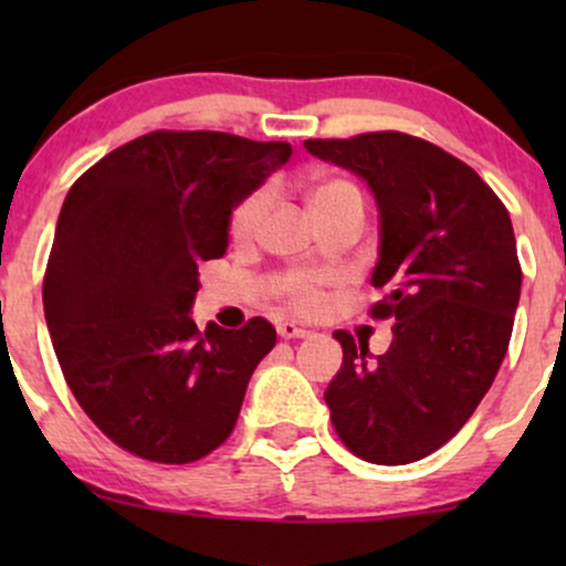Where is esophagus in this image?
<instances>
[{
    "label": "esophagus",
    "instance_id": "34e87169",
    "mask_svg": "<svg viewBox=\"0 0 566 566\" xmlns=\"http://www.w3.org/2000/svg\"><path fill=\"white\" fill-rule=\"evenodd\" d=\"M276 333H279V337H284V340H292V337H305L308 335V329L297 327V324H292V322H279Z\"/></svg>",
    "mask_w": 566,
    "mask_h": 566
}]
</instances>
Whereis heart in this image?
Wrapping results in <instances>:
<instances>
[{
	"instance_id": "b5f03b06",
	"label": "heart",
	"mask_w": 566,
	"mask_h": 566,
	"mask_svg": "<svg viewBox=\"0 0 566 566\" xmlns=\"http://www.w3.org/2000/svg\"><path fill=\"white\" fill-rule=\"evenodd\" d=\"M269 199H271L269 191H265V188H258V191L247 193V197L233 207L231 223H229L233 239L244 242V239H250L252 233L258 231L265 210H269ZM348 201L365 205L359 186L350 184L346 178H327V180H319V184L311 188V210H314V216L333 210V207L348 205ZM324 282H327V279L319 274L292 271V274L279 276L276 292L282 295V301L287 303L290 308L308 314V311L319 308Z\"/></svg>"
}]
</instances>
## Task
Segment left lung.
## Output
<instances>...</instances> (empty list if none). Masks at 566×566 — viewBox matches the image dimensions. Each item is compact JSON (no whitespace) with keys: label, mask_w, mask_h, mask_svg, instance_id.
Masks as SVG:
<instances>
[{"label":"left lung","mask_w":566,"mask_h":566,"mask_svg":"<svg viewBox=\"0 0 566 566\" xmlns=\"http://www.w3.org/2000/svg\"><path fill=\"white\" fill-rule=\"evenodd\" d=\"M314 157L361 175L380 210L373 319H394L386 354L346 329L343 367L324 391L356 458L405 465L460 431L509 350L522 292L513 226L497 193L444 148L382 129L305 140Z\"/></svg>","instance_id":"obj_1"}]
</instances>
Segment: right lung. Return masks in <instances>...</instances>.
<instances>
[{"mask_svg": "<svg viewBox=\"0 0 566 566\" xmlns=\"http://www.w3.org/2000/svg\"><path fill=\"white\" fill-rule=\"evenodd\" d=\"M292 157L284 140L157 129L71 186L44 271V319L71 394L122 450L193 463L231 437L247 382L276 346L188 316L199 263L226 255L231 210Z\"/></svg>", "mask_w": 566, "mask_h": 566, "instance_id": "1", "label": "right lung"}]
</instances>
